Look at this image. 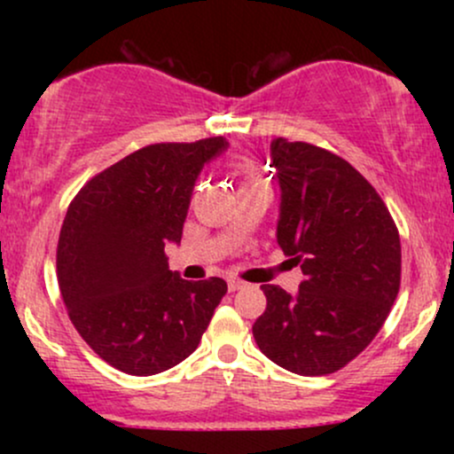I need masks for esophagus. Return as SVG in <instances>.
I'll return each mask as SVG.
<instances>
[{"instance_id":"obj_1","label":"esophagus","mask_w":454,"mask_h":454,"mask_svg":"<svg viewBox=\"0 0 454 454\" xmlns=\"http://www.w3.org/2000/svg\"><path fill=\"white\" fill-rule=\"evenodd\" d=\"M247 281H243V279H237V278H231L228 279V290H231V293H237V290H243V288H247Z\"/></svg>"}]
</instances>
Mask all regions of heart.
I'll return each mask as SVG.
<instances>
[{"label":"heart","mask_w":454,"mask_h":454,"mask_svg":"<svg viewBox=\"0 0 454 454\" xmlns=\"http://www.w3.org/2000/svg\"><path fill=\"white\" fill-rule=\"evenodd\" d=\"M237 173L243 175L245 184H252V181H260V175H258L256 166H254L252 161H247V160L239 161V164H237Z\"/></svg>","instance_id":"1"}]
</instances>
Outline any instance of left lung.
Returning a JSON list of instances; mask_svg holds the SVG:
<instances>
[{
	"label": "left lung",
	"instance_id": "1",
	"mask_svg": "<svg viewBox=\"0 0 454 454\" xmlns=\"http://www.w3.org/2000/svg\"><path fill=\"white\" fill-rule=\"evenodd\" d=\"M281 190L278 243L301 264L294 296L264 284L254 340L299 376H326L356 358L390 314L401 284V243L384 200L340 155L275 138Z\"/></svg>",
	"mask_w": 454,
	"mask_h": 454
}]
</instances>
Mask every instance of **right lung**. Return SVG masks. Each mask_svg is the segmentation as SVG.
Instances as JSON below:
<instances>
[{"label":"right lung","mask_w":454,"mask_h":454,"mask_svg":"<svg viewBox=\"0 0 454 454\" xmlns=\"http://www.w3.org/2000/svg\"><path fill=\"white\" fill-rule=\"evenodd\" d=\"M223 137L143 147L87 181L57 243V281L72 325L102 361L153 376L200 343L228 286L181 279L166 243H179L192 192Z\"/></svg>","instance_id":"add662e5"}]
</instances>
